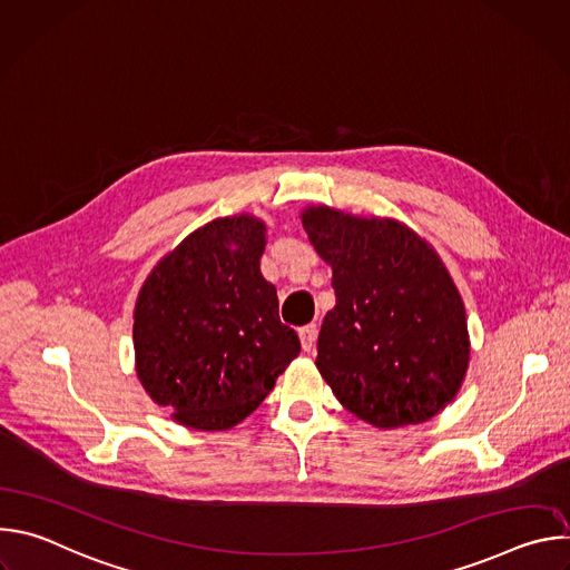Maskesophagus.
<instances>
[{"mask_svg":"<svg viewBox=\"0 0 570 570\" xmlns=\"http://www.w3.org/2000/svg\"><path fill=\"white\" fill-rule=\"evenodd\" d=\"M315 338H317V327L315 324H304L299 330V341H302V350L311 352L315 347Z\"/></svg>","mask_w":570,"mask_h":570,"instance_id":"34e87169","label":"esophagus"}]
</instances>
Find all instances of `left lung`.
Wrapping results in <instances>:
<instances>
[{
    "label": "left lung",
    "mask_w": 570,
    "mask_h": 570,
    "mask_svg": "<svg viewBox=\"0 0 570 570\" xmlns=\"http://www.w3.org/2000/svg\"><path fill=\"white\" fill-rule=\"evenodd\" d=\"M304 229L334 271L315 365L350 413L376 429L422 424L458 394L469 365L460 293L413 229L308 207Z\"/></svg>",
    "instance_id": "obj_1"
}]
</instances>
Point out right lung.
Returning <instances> with one entry per match:
<instances>
[{
    "label": "right lung",
    "mask_w": 570,
    "mask_h": 570,
    "mask_svg": "<svg viewBox=\"0 0 570 570\" xmlns=\"http://www.w3.org/2000/svg\"><path fill=\"white\" fill-rule=\"evenodd\" d=\"M264 246L266 225L253 216L212 220L157 264L137 297V376L189 429L246 420L299 354L259 271Z\"/></svg>",
    "instance_id": "obj_1"
}]
</instances>
